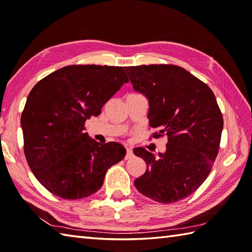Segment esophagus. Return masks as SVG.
<instances>
[{
    "instance_id": "1",
    "label": "esophagus",
    "mask_w": 252,
    "mask_h": 252,
    "mask_svg": "<svg viewBox=\"0 0 252 252\" xmlns=\"http://www.w3.org/2000/svg\"><path fill=\"white\" fill-rule=\"evenodd\" d=\"M133 157V152L130 147H126V160L131 159Z\"/></svg>"
}]
</instances>
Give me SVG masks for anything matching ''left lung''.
Listing matches in <instances>:
<instances>
[{"label":"left lung","mask_w":252,"mask_h":252,"mask_svg":"<svg viewBox=\"0 0 252 252\" xmlns=\"http://www.w3.org/2000/svg\"><path fill=\"white\" fill-rule=\"evenodd\" d=\"M135 91L148 99L149 126L168 136L165 153L157 156L143 147L133 153L146 162L134 181L136 189L160 203L192 194L210 173L220 147L223 117L206 83L175 65L126 67Z\"/></svg>","instance_id":"left-lung-1"}]
</instances>
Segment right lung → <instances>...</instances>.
Segmentation results:
<instances>
[{"label": "right lung", "mask_w": 252, "mask_h": 252, "mask_svg": "<svg viewBox=\"0 0 252 252\" xmlns=\"http://www.w3.org/2000/svg\"><path fill=\"white\" fill-rule=\"evenodd\" d=\"M129 82L123 67L71 65L37 82L21 114L24 152L36 180L63 199L97 191L111 165L125 158L121 144H100L84 132L118 90Z\"/></svg>", "instance_id": "right-lung-1"}]
</instances>
